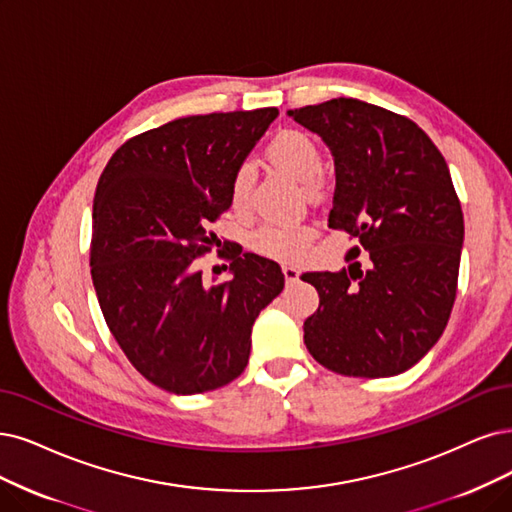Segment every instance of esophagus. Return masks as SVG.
<instances>
[{
    "mask_svg": "<svg viewBox=\"0 0 512 512\" xmlns=\"http://www.w3.org/2000/svg\"><path fill=\"white\" fill-rule=\"evenodd\" d=\"M282 274H285L287 282H295L299 278V270L295 266H282Z\"/></svg>",
    "mask_w": 512,
    "mask_h": 512,
    "instance_id": "obj_1",
    "label": "esophagus"
}]
</instances>
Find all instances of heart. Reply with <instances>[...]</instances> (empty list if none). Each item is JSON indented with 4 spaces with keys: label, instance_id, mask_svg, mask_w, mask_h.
Returning a JSON list of instances; mask_svg holds the SVG:
<instances>
[{
    "label": "heart",
    "instance_id": "1",
    "mask_svg": "<svg viewBox=\"0 0 512 512\" xmlns=\"http://www.w3.org/2000/svg\"><path fill=\"white\" fill-rule=\"evenodd\" d=\"M268 162L306 185L308 192H316L320 187L318 173L323 168V154L316 141L301 130H282L266 147ZM255 185V175L251 166H240L230 185V200L234 208H244L251 200ZM312 238L310 227L295 225L287 221L263 223L253 234V249L261 255L293 261L306 253L308 242Z\"/></svg>",
    "mask_w": 512,
    "mask_h": 512
}]
</instances>
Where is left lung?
<instances>
[{"label":"left lung","instance_id":"8db88e82","mask_svg":"<svg viewBox=\"0 0 512 512\" xmlns=\"http://www.w3.org/2000/svg\"><path fill=\"white\" fill-rule=\"evenodd\" d=\"M289 116L331 149L329 227L361 244L348 270L301 274L320 297L304 323L306 348L339 375H399L439 342L456 301L464 217L447 162L418 124L365 101L331 99ZM361 248L365 271L353 261Z\"/></svg>","mask_w":512,"mask_h":512}]
</instances>
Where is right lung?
<instances>
[{
	"label": "right lung",
	"instance_id": "obj_1",
	"mask_svg": "<svg viewBox=\"0 0 512 512\" xmlns=\"http://www.w3.org/2000/svg\"><path fill=\"white\" fill-rule=\"evenodd\" d=\"M278 109L208 113L128 139L92 204L90 274L105 323L147 382L217 390L244 371L255 318L285 289L272 259L234 249L232 278L206 285L198 257L232 206L230 185Z\"/></svg>",
	"mask_w": 512,
	"mask_h": 512
}]
</instances>
